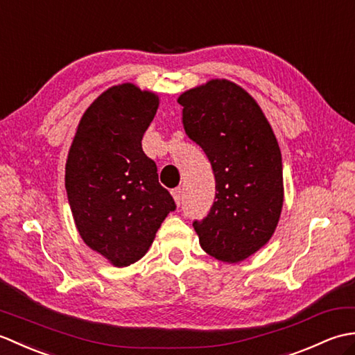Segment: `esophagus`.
Listing matches in <instances>:
<instances>
[{
	"label": "esophagus",
	"instance_id": "obj_1",
	"mask_svg": "<svg viewBox=\"0 0 355 355\" xmlns=\"http://www.w3.org/2000/svg\"><path fill=\"white\" fill-rule=\"evenodd\" d=\"M182 189H180V187H177V189H172V197H173V200H175V202H177V206L180 207V205H182Z\"/></svg>",
	"mask_w": 355,
	"mask_h": 355
}]
</instances>
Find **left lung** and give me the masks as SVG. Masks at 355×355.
Returning a JSON list of instances; mask_svg holds the SVG:
<instances>
[{
  "label": "left lung",
  "instance_id": "obj_1",
  "mask_svg": "<svg viewBox=\"0 0 355 355\" xmlns=\"http://www.w3.org/2000/svg\"><path fill=\"white\" fill-rule=\"evenodd\" d=\"M177 102L184 131L206 153L216 182L209 215L193 221L200 245L218 261H244L268 243L282 212L275 132L258 102L227 79L187 89Z\"/></svg>",
  "mask_w": 355,
  "mask_h": 355
}]
</instances>
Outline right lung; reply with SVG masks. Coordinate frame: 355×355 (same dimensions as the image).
I'll list each match as a JSON object with an SVG mask.
<instances>
[{"mask_svg": "<svg viewBox=\"0 0 355 355\" xmlns=\"http://www.w3.org/2000/svg\"><path fill=\"white\" fill-rule=\"evenodd\" d=\"M158 103L155 93L130 82L108 88L84 112L67 157L65 189L76 229L114 267L143 258L175 210L141 149Z\"/></svg>", "mask_w": 355, "mask_h": 355, "instance_id": "add662e5", "label": "right lung"}]
</instances>
